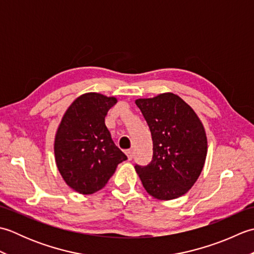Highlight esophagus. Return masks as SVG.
<instances>
[{"label":"esophagus","mask_w":254,"mask_h":254,"mask_svg":"<svg viewBox=\"0 0 254 254\" xmlns=\"http://www.w3.org/2000/svg\"><path fill=\"white\" fill-rule=\"evenodd\" d=\"M126 154H127V156L128 160H131V159L133 158V150H132V149H127V150H126Z\"/></svg>","instance_id":"1"}]
</instances>
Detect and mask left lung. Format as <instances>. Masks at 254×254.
<instances>
[{"label": "left lung", "mask_w": 254, "mask_h": 254, "mask_svg": "<svg viewBox=\"0 0 254 254\" xmlns=\"http://www.w3.org/2000/svg\"><path fill=\"white\" fill-rule=\"evenodd\" d=\"M153 139V159L135 166L143 187L158 199L186 194L202 172L207 138L196 113L179 96L164 93L135 100Z\"/></svg>", "instance_id": "8db88e82"}]
</instances>
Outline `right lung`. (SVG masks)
<instances>
[{
	"instance_id": "1",
	"label": "right lung",
	"mask_w": 254,
	"mask_h": 254,
	"mask_svg": "<svg viewBox=\"0 0 254 254\" xmlns=\"http://www.w3.org/2000/svg\"><path fill=\"white\" fill-rule=\"evenodd\" d=\"M115 97L87 93L75 99L61 120L55 138L59 171L74 191L93 194L104 188L117 166L127 160L105 124Z\"/></svg>"
}]
</instances>
